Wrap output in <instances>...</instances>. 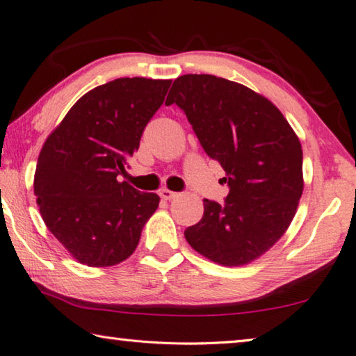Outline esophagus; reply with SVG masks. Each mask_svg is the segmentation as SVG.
Listing matches in <instances>:
<instances>
[{
    "label": "esophagus",
    "instance_id": "esophagus-1",
    "mask_svg": "<svg viewBox=\"0 0 356 356\" xmlns=\"http://www.w3.org/2000/svg\"><path fill=\"white\" fill-rule=\"evenodd\" d=\"M160 196L168 201V200H172V197H176L177 193L168 190V188H163V190H160Z\"/></svg>",
    "mask_w": 356,
    "mask_h": 356
}]
</instances>
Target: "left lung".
<instances>
[{
  "label": "left lung",
  "mask_w": 356,
  "mask_h": 356,
  "mask_svg": "<svg viewBox=\"0 0 356 356\" xmlns=\"http://www.w3.org/2000/svg\"><path fill=\"white\" fill-rule=\"evenodd\" d=\"M185 113L229 186L225 204L204 200L185 238L200 254L229 267L254 261L286 232L303 193V150L272 102L215 75L174 80L166 105Z\"/></svg>",
  "instance_id": "1"
}]
</instances>
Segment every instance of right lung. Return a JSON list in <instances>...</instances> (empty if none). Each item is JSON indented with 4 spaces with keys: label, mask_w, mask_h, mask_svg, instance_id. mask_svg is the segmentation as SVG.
I'll use <instances>...</instances> for the list:
<instances>
[{
    "label": "right lung",
    "mask_w": 356,
    "mask_h": 356,
    "mask_svg": "<svg viewBox=\"0 0 356 356\" xmlns=\"http://www.w3.org/2000/svg\"><path fill=\"white\" fill-rule=\"evenodd\" d=\"M171 80L118 78L83 95L47 138L34 174L42 220L78 262L127 259L160 197L119 182Z\"/></svg>",
    "instance_id": "right-lung-1"
}]
</instances>
